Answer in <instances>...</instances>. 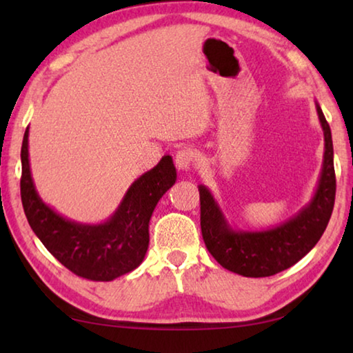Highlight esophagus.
Returning <instances> with one entry per match:
<instances>
[{"label":"esophagus","mask_w":353,"mask_h":353,"mask_svg":"<svg viewBox=\"0 0 353 353\" xmlns=\"http://www.w3.org/2000/svg\"><path fill=\"white\" fill-rule=\"evenodd\" d=\"M193 157H194V152L191 148L179 149L176 154V159H174L177 170L179 171H190L191 163H193Z\"/></svg>","instance_id":"1"}]
</instances>
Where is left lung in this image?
<instances>
[{"label":"left lung","mask_w":353,"mask_h":353,"mask_svg":"<svg viewBox=\"0 0 353 353\" xmlns=\"http://www.w3.org/2000/svg\"><path fill=\"white\" fill-rule=\"evenodd\" d=\"M316 112L324 132V159L314 193L301 210L270 229L241 230L232 227L218 201L205 185H199L202 238L221 266L243 277H270L305 256L321 240L330 221L336 181L333 168L330 126L321 105Z\"/></svg>","instance_id":"obj_1"}]
</instances>
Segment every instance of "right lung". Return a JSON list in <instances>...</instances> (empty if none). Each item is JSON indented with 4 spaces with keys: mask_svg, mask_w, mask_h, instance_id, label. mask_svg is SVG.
<instances>
[{
    "mask_svg": "<svg viewBox=\"0 0 353 353\" xmlns=\"http://www.w3.org/2000/svg\"><path fill=\"white\" fill-rule=\"evenodd\" d=\"M171 155H163L124 193L103 223H77L40 198L29 162V126L21 145V202L28 223L43 246L76 276L110 282L137 270L149 246V221L162 196L176 183Z\"/></svg>",
    "mask_w": 353,
    "mask_h": 353,
    "instance_id": "add662e5",
    "label": "right lung"
}]
</instances>
